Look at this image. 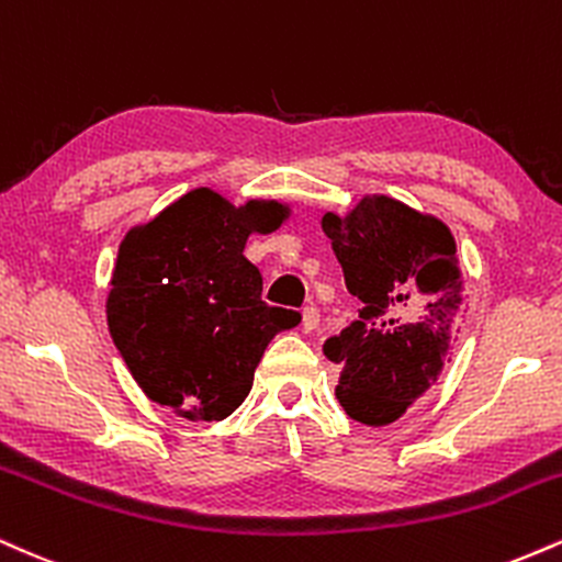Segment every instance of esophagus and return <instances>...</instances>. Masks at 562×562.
<instances>
[{
  "instance_id": "esophagus-1",
  "label": "esophagus",
  "mask_w": 562,
  "mask_h": 562,
  "mask_svg": "<svg viewBox=\"0 0 562 562\" xmlns=\"http://www.w3.org/2000/svg\"><path fill=\"white\" fill-rule=\"evenodd\" d=\"M318 323H321V313H318V307L307 305L305 310H302V331H305V334L315 331V328H318Z\"/></svg>"
}]
</instances>
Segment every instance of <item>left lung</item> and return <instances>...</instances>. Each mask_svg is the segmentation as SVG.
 I'll return each mask as SVG.
<instances>
[{
	"instance_id": "8db88e82",
	"label": "left lung",
	"mask_w": 562,
	"mask_h": 562,
	"mask_svg": "<svg viewBox=\"0 0 562 562\" xmlns=\"http://www.w3.org/2000/svg\"><path fill=\"white\" fill-rule=\"evenodd\" d=\"M358 321L323 345L339 362L336 400L366 426L394 424L445 366L463 305L454 239L437 217L366 196L347 217L323 215Z\"/></svg>"
}]
</instances>
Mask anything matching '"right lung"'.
<instances>
[{
  "mask_svg": "<svg viewBox=\"0 0 562 562\" xmlns=\"http://www.w3.org/2000/svg\"><path fill=\"white\" fill-rule=\"evenodd\" d=\"M289 215L279 202L234 207L194 189L128 231L112 270L108 326L144 394L189 420L228 418L252 389L268 341L302 315L262 302L244 257L249 234Z\"/></svg>",
  "mask_w": 562,
  "mask_h": 562,
  "instance_id": "obj_1",
  "label": "right lung"
}]
</instances>
